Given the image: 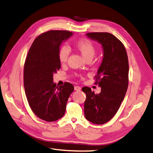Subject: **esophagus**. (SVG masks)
Here are the masks:
<instances>
[{
  "label": "esophagus",
  "instance_id": "obj_1",
  "mask_svg": "<svg viewBox=\"0 0 153 153\" xmlns=\"http://www.w3.org/2000/svg\"><path fill=\"white\" fill-rule=\"evenodd\" d=\"M81 88L80 87H79V86H75V87H74V90L76 91H81Z\"/></svg>",
  "mask_w": 153,
  "mask_h": 153
}]
</instances>
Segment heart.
Returning a JSON list of instances; mask_svg holds the SVG:
<instances>
[{
    "label": "heart",
    "mask_w": 153,
    "mask_h": 153,
    "mask_svg": "<svg viewBox=\"0 0 153 153\" xmlns=\"http://www.w3.org/2000/svg\"><path fill=\"white\" fill-rule=\"evenodd\" d=\"M76 49L79 51L85 60L92 59L96 54V48L92 42L87 39H82L75 43ZM70 55V50L66 45L62 46L59 50L58 58L61 63L67 61Z\"/></svg>",
    "instance_id": "1"
}]
</instances>
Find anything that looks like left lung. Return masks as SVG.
I'll list each match as a JSON object with an SVG mask.
<instances>
[{
    "instance_id": "8db88e82",
    "label": "left lung",
    "mask_w": 153,
    "mask_h": 153,
    "mask_svg": "<svg viewBox=\"0 0 153 153\" xmlns=\"http://www.w3.org/2000/svg\"><path fill=\"white\" fill-rule=\"evenodd\" d=\"M86 36L101 45L103 57L96 76V84L101 87V92L95 94L91 88H82L87 95L85 116L93 123L103 124L116 114L126 94L129 70L127 53L123 43L110 33H88Z\"/></svg>"
}]
</instances>
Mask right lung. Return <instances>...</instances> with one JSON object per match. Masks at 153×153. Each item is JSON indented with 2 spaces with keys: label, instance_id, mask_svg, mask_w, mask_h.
Segmentation results:
<instances>
[{
  "label": "right lung",
  "instance_id": "right-lung-1",
  "mask_svg": "<svg viewBox=\"0 0 153 153\" xmlns=\"http://www.w3.org/2000/svg\"><path fill=\"white\" fill-rule=\"evenodd\" d=\"M73 33L51 30L39 36L28 51L24 67L25 94L30 107L38 117L46 121H56L64 116L66 103L74 86L65 83L56 86L53 74L61 68L58 52L62 43Z\"/></svg>",
  "mask_w": 153,
  "mask_h": 153
}]
</instances>
